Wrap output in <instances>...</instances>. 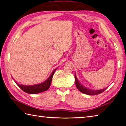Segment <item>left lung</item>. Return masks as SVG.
I'll return each instance as SVG.
<instances>
[{"instance_id": "1", "label": "left lung", "mask_w": 126, "mask_h": 126, "mask_svg": "<svg viewBox=\"0 0 126 126\" xmlns=\"http://www.w3.org/2000/svg\"><path fill=\"white\" fill-rule=\"evenodd\" d=\"M75 84H76L77 88L80 91V92L83 93L84 94H85L86 95H98L104 92V91L107 89L108 87H106V88L103 89H100V90H92V89H89L86 87L83 86V85L79 83L78 80L76 75L75 74Z\"/></svg>"}]
</instances>
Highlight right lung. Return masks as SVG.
<instances>
[{
  "mask_svg": "<svg viewBox=\"0 0 126 126\" xmlns=\"http://www.w3.org/2000/svg\"><path fill=\"white\" fill-rule=\"evenodd\" d=\"M54 69L51 74L50 75V76L48 78L47 80L43 82V83H41L38 84H36V85H20V84H17L16 82H15V83L17 84V86L19 87V88L21 89L22 90H23L24 92L30 94H38L41 92H43V91H45L47 90L51 86V81L52 80V78L54 75V73L55 72L56 70Z\"/></svg>",
  "mask_w": 126,
  "mask_h": 126,
  "instance_id": "1",
  "label": "right lung"
}]
</instances>
